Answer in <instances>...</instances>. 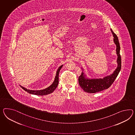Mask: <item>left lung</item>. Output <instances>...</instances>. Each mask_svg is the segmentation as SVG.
I'll use <instances>...</instances> for the list:
<instances>
[{"instance_id":"obj_1","label":"left lung","mask_w":135,"mask_h":135,"mask_svg":"<svg viewBox=\"0 0 135 135\" xmlns=\"http://www.w3.org/2000/svg\"><path fill=\"white\" fill-rule=\"evenodd\" d=\"M111 31L114 37V42L116 45V52L118 56L117 61L118 66L117 69L110 75H108L103 78L99 79H89L86 78L84 73L81 74L78 78V82L80 86L85 92L88 93H96L104 90L107 89L117 77L121 67V56L120 55V45L118 37L111 29Z\"/></svg>"}]
</instances>
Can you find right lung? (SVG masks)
<instances>
[{
    "mask_svg": "<svg viewBox=\"0 0 135 135\" xmlns=\"http://www.w3.org/2000/svg\"><path fill=\"white\" fill-rule=\"evenodd\" d=\"M63 65L60 66L59 68V69H57L56 74L55 78L53 83L52 84L49 86L48 88H46L45 89L41 90H27L25 88H24L23 86H21V87L26 91H27L28 93H30L32 94H35L37 95H47L50 93H52L53 92V91L55 90L56 88L58 86V83H59V73L61 68H62Z\"/></svg>",
    "mask_w": 135,
    "mask_h": 135,
    "instance_id": "obj_1",
    "label": "right lung"
}]
</instances>
